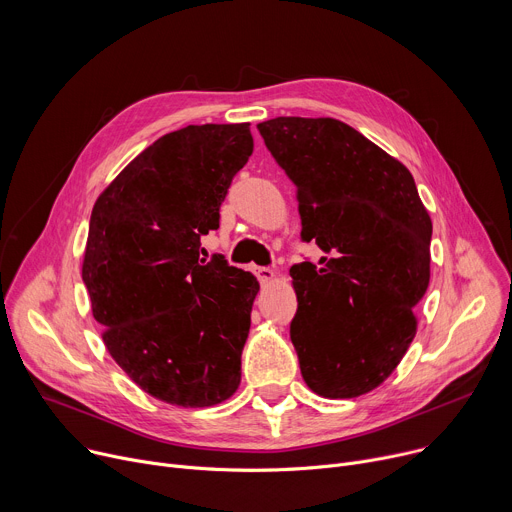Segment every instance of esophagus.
Returning a JSON list of instances; mask_svg holds the SVG:
<instances>
[{
	"label": "esophagus",
	"mask_w": 512,
	"mask_h": 512,
	"mask_svg": "<svg viewBox=\"0 0 512 512\" xmlns=\"http://www.w3.org/2000/svg\"><path fill=\"white\" fill-rule=\"evenodd\" d=\"M253 273H255V275H257V279H259V281H261V283H265V281H269V279H273V275H275V273H273V269H271V267H257V265H255V267H253Z\"/></svg>",
	"instance_id": "esophagus-1"
}]
</instances>
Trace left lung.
Returning a JSON list of instances; mask_svg holds the SVG:
<instances>
[{
    "label": "left lung",
    "instance_id": "obj_1",
    "mask_svg": "<svg viewBox=\"0 0 512 512\" xmlns=\"http://www.w3.org/2000/svg\"><path fill=\"white\" fill-rule=\"evenodd\" d=\"M257 129L296 184L302 241L324 253L289 269L302 377L328 399L369 393L405 356L429 285L431 218L415 180L338 119L275 117Z\"/></svg>",
    "mask_w": 512,
    "mask_h": 512
}]
</instances>
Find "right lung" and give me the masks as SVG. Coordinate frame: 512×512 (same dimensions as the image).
<instances>
[{
  "label": "right lung",
  "mask_w": 512,
  "mask_h": 512,
  "mask_svg": "<svg viewBox=\"0 0 512 512\" xmlns=\"http://www.w3.org/2000/svg\"><path fill=\"white\" fill-rule=\"evenodd\" d=\"M253 154L249 123L188 125L143 150L97 198L83 261L93 316L127 377L178 407L227 401L259 291L200 237Z\"/></svg>",
  "instance_id": "1"
}]
</instances>
